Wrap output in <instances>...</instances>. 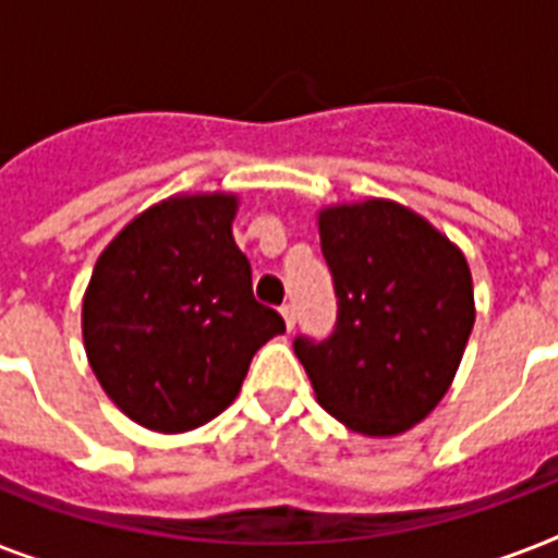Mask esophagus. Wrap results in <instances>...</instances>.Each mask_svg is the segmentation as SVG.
I'll return each mask as SVG.
<instances>
[{"instance_id": "34e87169", "label": "esophagus", "mask_w": 558, "mask_h": 558, "mask_svg": "<svg viewBox=\"0 0 558 558\" xmlns=\"http://www.w3.org/2000/svg\"><path fill=\"white\" fill-rule=\"evenodd\" d=\"M280 315H283V322H287V330H295V304L280 306Z\"/></svg>"}]
</instances>
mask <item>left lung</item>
<instances>
[{
	"label": "left lung",
	"mask_w": 558,
	"mask_h": 558,
	"mask_svg": "<svg viewBox=\"0 0 558 558\" xmlns=\"http://www.w3.org/2000/svg\"><path fill=\"white\" fill-rule=\"evenodd\" d=\"M339 298L336 330L295 339L318 405L367 437L432 414L458 373L475 324L472 271L458 245L390 199L318 214Z\"/></svg>",
	"instance_id": "8db88e82"
}]
</instances>
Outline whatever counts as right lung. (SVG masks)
Returning a JSON list of instances; mask_svg holds the SVG:
<instances>
[{
    "label": "right lung",
    "mask_w": 558,
    "mask_h": 558,
    "mask_svg": "<svg viewBox=\"0 0 558 558\" xmlns=\"http://www.w3.org/2000/svg\"><path fill=\"white\" fill-rule=\"evenodd\" d=\"M236 196H170L124 226L83 295V344L107 397L144 428L179 434L222 414L252 356L287 330L252 295L234 243Z\"/></svg>",
    "instance_id": "obj_1"
}]
</instances>
